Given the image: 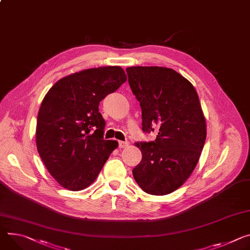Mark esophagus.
<instances>
[{"label":"esophagus","instance_id":"esophagus-1","mask_svg":"<svg viewBox=\"0 0 250 250\" xmlns=\"http://www.w3.org/2000/svg\"><path fill=\"white\" fill-rule=\"evenodd\" d=\"M119 146H120L121 148H125V147H127L129 146V143L128 142H120Z\"/></svg>","mask_w":250,"mask_h":250}]
</instances>
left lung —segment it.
<instances>
[{"instance_id": "obj_1", "label": "left lung", "mask_w": 250, "mask_h": 250, "mask_svg": "<svg viewBox=\"0 0 250 250\" xmlns=\"http://www.w3.org/2000/svg\"><path fill=\"white\" fill-rule=\"evenodd\" d=\"M142 107L143 130L158 129L154 142L135 143L142 162L132 169L140 188L166 195L183 186L195 168L207 140V123L192 83L164 66L126 69Z\"/></svg>"}]
</instances>
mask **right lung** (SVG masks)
<instances>
[{
    "mask_svg": "<svg viewBox=\"0 0 250 250\" xmlns=\"http://www.w3.org/2000/svg\"><path fill=\"white\" fill-rule=\"evenodd\" d=\"M126 81L119 65L87 69L59 80L44 96L38 113L36 144L42 161L69 190L79 191L97 179L117 141L104 140L102 100Z\"/></svg>",
    "mask_w": 250,
    "mask_h": 250,
    "instance_id": "1",
    "label": "right lung"
}]
</instances>
